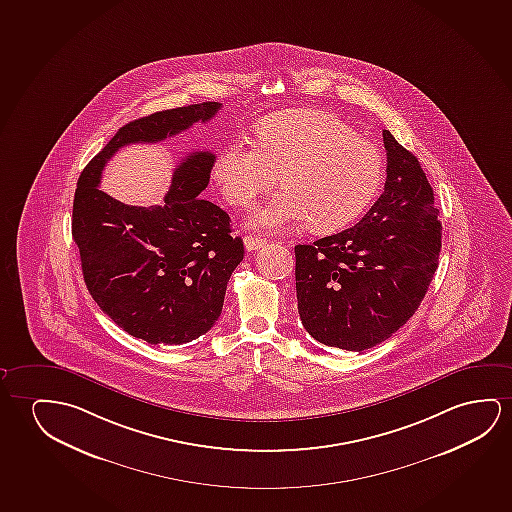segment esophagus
I'll list each match as a JSON object with an SVG mask.
<instances>
[{
	"instance_id": "34e87169",
	"label": "esophagus",
	"mask_w": 512,
	"mask_h": 512,
	"mask_svg": "<svg viewBox=\"0 0 512 512\" xmlns=\"http://www.w3.org/2000/svg\"><path fill=\"white\" fill-rule=\"evenodd\" d=\"M266 245V239L259 236H245V246L248 252H255L260 250L262 246Z\"/></svg>"
}]
</instances>
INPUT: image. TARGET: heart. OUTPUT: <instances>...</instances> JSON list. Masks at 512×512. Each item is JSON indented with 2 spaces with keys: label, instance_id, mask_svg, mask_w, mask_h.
Returning <instances> with one entry per match:
<instances>
[{
  "label": "heart",
  "instance_id": "1",
  "mask_svg": "<svg viewBox=\"0 0 512 512\" xmlns=\"http://www.w3.org/2000/svg\"><path fill=\"white\" fill-rule=\"evenodd\" d=\"M382 172L377 144L322 111L271 114L257 125L255 144L229 142L213 163L223 199L236 208L252 206L282 174L285 190L248 216V225L259 230L310 220L313 229H341L370 206Z\"/></svg>",
  "mask_w": 512,
  "mask_h": 512
}]
</instances>
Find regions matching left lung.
Returning <instances> with one entry per match:
<instances>
[{
	"mask_svg": "<svg viewBox=\"0 0 512 512\" xmlns=\"http://www.w3.org/2000/svg\"><path fill=\"white\" fill-rule=\"evenodd\" d=\"M384 192L350 229L296 246L297 310L315 340L371 349L393 336L428 292L442 248V223L421 163L382 132Z\"/></svg>",
	"mask_w": 512,
	"mask_h": 512,
	"instance_id": "obj_1",
	"label": "left lung"
}]
</instances>
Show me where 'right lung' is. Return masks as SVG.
I'll list each match as a JSON object with an SVG mask.
<instances>
[{"instance_id":"obj_1","label":"right lung","mask_w":512,"mask_h":512,"mask_svg":"<svg viewBox=\"0 0 512 512\" xmlns=\"http://www.w3.org/2000/svg\"><path fill=\"white\" fill-rule=\"evenodd\" d=\"M222 104L186 105L121 126L77 181L72 236L89 294L114 324L151 345H183L208 333L222 313L232 271L243 260L222 208L200 199L215 155L179 163L160 206H128L98 188L105 163L128 144L160 142L206 123Z\"/></svg>"}]
</instances>
